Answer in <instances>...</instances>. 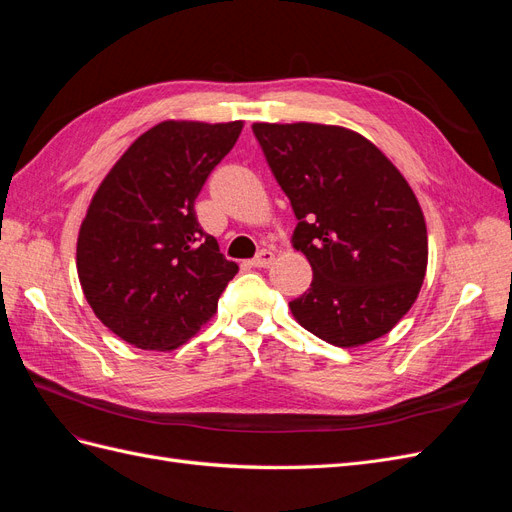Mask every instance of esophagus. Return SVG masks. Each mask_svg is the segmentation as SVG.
<instances>
[{
  "label": "esophagus",
  "instance_id": "esophagus-1",
  "mask_svg": "<svg viewBox=\"0 0 512 512\" xmlns=\"http://www.w3.org/2000/svg\"><path fill=\"white\" fill-rule=\"evenodd\" d=\"M273 258H275V254L271 250H260L258 256L250 262V265L256 267V269H267L271 262H273Z\"/></svg>",
  "mask_w": 512,
  "mask_h": 512
}]
</instances>
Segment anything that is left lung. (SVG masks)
<instances>
[{"mask_svg":"<svg viewBox=\"0 0 512 512\" xmlns=\"http://www.w3.org/2000/svg\"><path fill=\"white\" fill-rule=\"evenodd\" d=\"M252 130L299 220L294 250L314 271L312 286L290 301L292 316L339 348L386 335L427 271V226L408 181L346 128L301 121Z\"/></svg>","mask_w":512,"mask_h":512,"instance_id":"left-lung-1","label":"left lung"}]
</instances>
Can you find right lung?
<instances>
[{
  "label": "right lung",
  "instance_id": "1",
  "mask_svg": "<svg viewBox=\"0 0 512 512\" xmlns=\"http://www.w3.org/2000/svg\"><path fill=\"white\" fill-rule=\"evenodd\" d=\"M243 121H162L117 160L76 243L85 299L104 327L143 350H173L215 314L237 262L200 228L194 200Z\"/></svg>",
  "mask_w": 512,
  "mask_h": 512
}]
</instances>
